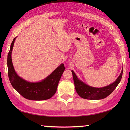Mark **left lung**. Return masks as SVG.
<instances>
[{
    "mask_svg": "<svg viewBox=\"0 0 130 130\" xmlns=\"http://www.w3.org/2000/svg\"><path fill=\"white\" fill-rule=\"evenodd\" d=\"M71 72L73 74L75 89L78 95L84 99L97 100V99H101L107 97L113 92L122 78L123 69L120 75L116 80V81L109 85L102 88H95L89 86L80 80L73 70H71Z\"/></svg>",
    "mask_w": 130,
    "mask_h": 130,
    "instance_id": "left-lung-1",
    "label": "left lung"
}]
</instances>
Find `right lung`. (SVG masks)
Masks as SVG:
<instances>
[{
  "label": "right lung",
  "instance_id": "add662e5",
  "mask_svg": "<svg viewBox=\"0 0 130 130\" xmlns=\"http://www.w3.org/2000/svg\"><path fill=\"white\" fill-rule=\"evenodd\" d=\"M15 38L11 44L7 59L8 77L11 84L22 96L29 100L42 101L51 98L56 93L58 84L65 71L64 65L61 64L42 81L33 83L25 80L17 74L12 63V52Z\"/></svg>",
  "mask_w": 130,
  "mask_h": 130
}]
</instances>
